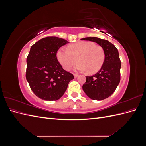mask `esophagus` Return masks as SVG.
<instances>
[{"mask_svg":"<svg viewBox=\"0 0 146 146\" xmlns=\"http://www.w3.org/2000/svg\"><path fill=\"white\" fill-rule=\"evenodd\" d=\"M74 76L75 78H76V77H77L78 76V75L77 74H74Z\"/></svg>","mask_w":146,"mask_h":146,"instance_id":"1","label":"esophagus"}]
</instances>
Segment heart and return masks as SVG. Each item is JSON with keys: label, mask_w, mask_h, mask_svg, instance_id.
I'll return each instance as SVG.
<instances>
[{"label": "heart", "mask_w": 146, "mask_h": 146, "mask_svg": "<svg viewBox=\"0 0 146 146\" xmlns=\"http://www.w3.org/2000/svg\"><path fill=\"white\" fill-rule=\"evenodd\" d=\"M60 63L66 70H70L78 62L76 67L78 71L87 70L89 74L98 72L102 67L105 54L103 48L91 41H80L72 44L68 48L61 47L56 52Z\"/></svg>", "instance_id": "heart-1"}]
</instances>
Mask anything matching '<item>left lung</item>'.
<instances>
[{"label": "left lung", "instance_id": "8db88e82", "mask_svg": "<svg viewBox=\"0 0 146 146\" xmlns=\"http://www.w3.org/2000/svg\"><path fill=\"white\" fill-rule=\"evenodd\" d=\"M82 40L98 43L104 50L105 61L99 72L92 76H86L83 90L90 98L96 100H104L116 90L121 80V62L117 48L105 39L88 37Z\"/></svg>", "mask_w": 146, "mask_h": 146}]
</instances>
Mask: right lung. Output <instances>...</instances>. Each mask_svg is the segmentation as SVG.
Masks as SVG:
<instances>
[{
	"label": "right lung",
	"mask_w": 146,
	"mask_h": 146,
	"mask_svg": "<svg viewBox=\"0 0 146 146\" xmlns=\"http://www.w3.org/2000/svg\"><path fill=\"white\" fill-rule=\"evenodd\" d=\"M67 43L55 36L44 38L31 47L27 57L25 77L31 90L41 99L53 101L64 94L73 74L64 70L56 57L59 48Z\"/></svg>",
	"instance_id": "obj_1"
}]
</instances>
